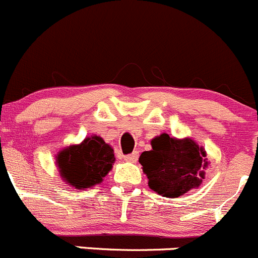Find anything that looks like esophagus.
Wrapping results in <instances>:
<instances>
[{
  "instance_id": "1",
  "label": "esophagus",
  "mask_w": 258,
  "mask_h": 258,
  "mask_svg": "<svg viewBox=\"0 0 258 258\" xmlns=\"http://www.w3.org/2000/svg\"><path fill=\"white\" fill-rule=\"evenodd\" d=\"M124 159H125L126 162H129V163H137V160H138V153L135 152V153H133V154L125 155V157H124Z\"/></svg>"
}]
</instances>
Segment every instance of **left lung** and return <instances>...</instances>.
<instances>
[{
    "label": "left lung",
    "mask_w": 258,
    "mask_h": 258,
    "mask_svg": "<svg viewBox=\"0 0 258 258\" xmlns=\"http://www.w3.org/2000/svg\"><path fill=\"white\" fill-rule=\"evenodd\" d=\"M152 150L140 154L139 163L148 177V185L159 196L177 198L198 188L208 168L207 153L192 138H153Z\"/></svg>",
    "instance_id": "obj_1"
}]
</instances>
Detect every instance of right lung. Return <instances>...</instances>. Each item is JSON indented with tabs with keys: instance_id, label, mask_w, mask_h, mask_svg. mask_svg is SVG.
Returning <instances> with one entry per match:
<instances>
[{
	"instance_id": "obj_1",
	"label": "right lung",
	"mask_w": 258,
	"mask_h": 258,
	"mask_svg": "<svg viewBox=\"0 0 258 258\" xmlns=\"http://www.w3.org/2000/svg\"><path fill=\"white\" fill-rule=\"evenodd\" d=\"M55 158L61 179L75 189L100 184L115 162L114 149L99 135L62 148Z\"/></svg>"
}]
</instances>
